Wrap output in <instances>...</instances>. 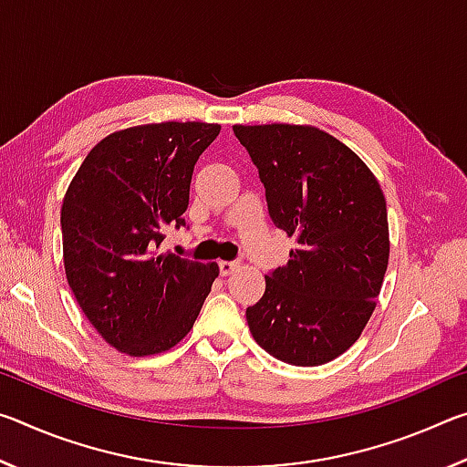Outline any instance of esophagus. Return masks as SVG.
<instances>
[{
  "label": "esophagus",
  "instance_id": "34e87169",
  "mask_svg": "<svg viewBox=\"0 0 467 467\" xmlns=\"http://www.w3.org/2000/svg\"><path fill=\"white\" fill-rule=\"evenodd\" d=\"M218 267H220V274L228 275V274H233L236 267H239V264H236V262H226V259H223V262H218Z\"/></svg>",
  "mask_w": 467,
  "mask_h": 467
}]
</instances>
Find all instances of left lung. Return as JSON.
I'll list each match as a JSON object with an SVG mask.
<instances>
[{
    "label": "left lung",
    "mask_w": 467,
    "mask_h": 467,
    "mask_svg": "<svg viewBox=\"0 0 467 467\" xmlns=\"http://www.w3.org/2000/svg\"><path fill=\"white\" fill-rule=\"evenodd\" d=\"M265 189L272 223L296 239L247 306L255 342L295 367L334 360L375 311L389 259L387 205L367 164L303 125H234Z\"/></svg>",
    "instance_id": "obj_1"
}]
</instances>
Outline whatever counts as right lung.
<instances>
[{
	"label": "right lung",
	"mask_w": 467,
	"mask_h": 467,
	"mask_svg": "<svg viewBox=\"0 0 467 467\" xmlns=\"http://www.w3.org/2000/svg\"><path fill=\"white\" fill-rule=\"evenodd\" d=\"M220 125L154 123L117 131L84 158L61 205L66 275L86 317L130 357L169 350L202 311L216 264L158 253L187 226L197 158Z\"/></svg>",
	"instance_id": "right-lung-1"
}]
</instances>
